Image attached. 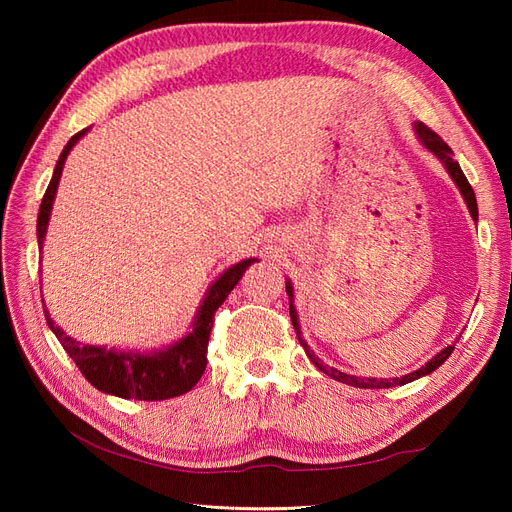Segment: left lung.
I'll return each instance as SVG.
<instances>
[{"label": "left lung", "mask_w": 512, "mask_h": 512, "mask_svg": "<svg viewBox=\"0 0 512 512\" xmlns=\"http://www.w3.org/2000/svg\"><path fill=\"white\" fill-rule=\"evenodd\" d=\"M416 134H418V138H421V143L431 151V153H436V156L444 162V166H446V170H448V175L453 177V181L457 183V188H459V192H461V196L466 198V205H468V209H470V213H472V218L474 220H478V207H476V196H474V190H472V185H470V181L466 179V175H463V170L459 168V164L453 160V151H451V147H448L442 138L433 132L431 128H427L425 123H416ZM286 292H288V297H290V320H292V327H294V331H297V335H299V342H301V346L305 348V352H307V356L309 359L314 361V365L320 369V371H324V374L327 376H331L333 380H337V382H344V384H352V386H359V389H391V386H399V384H408V382H412V380H416V378H421V376H427V374H431V371H436L448 356H451V352L455 350V346H448V348H444L442 352H438L436 356H433V359L427 363V365H423L421 369H416V371H412V374H408V376H401V378H389V380H384V378H356V376H350V374H342V371L339 369H335V367H329V365H324L318 356L307 348V344L303 342L301 339V329H299V320H297V312H294V305H292V286H290V282L286 284Z\"/></svg>", "instance_id": "1"}]
</instances>
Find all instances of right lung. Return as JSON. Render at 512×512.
Wrapping results in <instances>:
<instances>
[{
	"label": "right lung",
	"instance_id": "right-lung-1",
	"mask_svg": "<svg viewBox=\"0 0 512 512\" xmlns=\"http://www.w3.org/2000/svg\"><path fill=\"white\" fill-rule=\"evenodd\" d=\"M87 132H76L68 145L61 151V156L55 164V173L49 183V188L44 192L40 213H38V243L42 245L46 226H49L51 209L55 192L59 185L61 170H64V162L68 158L70 149L76 145V141ZM254 258H247L239 265L230 267L224 271L222 277L215 280V284L209 288L207 297L198 309V316L192 324V331L185 335L179 344L168 348L158 354H132V352H115L104 350L96 346L79 344L76 339L68 337L61 331L57 324L51 320L49 312H44L46 324H49L59 344L72 356L76 367L81 369V374L96 386L102 393H111L123 399H138V401H162L170 397H179L188 393L192 386L205 374L207 367V346L209 335L213 327V316L218 312V307L226 301L228 292L237 286V282L243 277L245 269L250 267Z\"/></svg>",
	"mask_w": 512,
	"mask_h": 512
}]
</instances>
